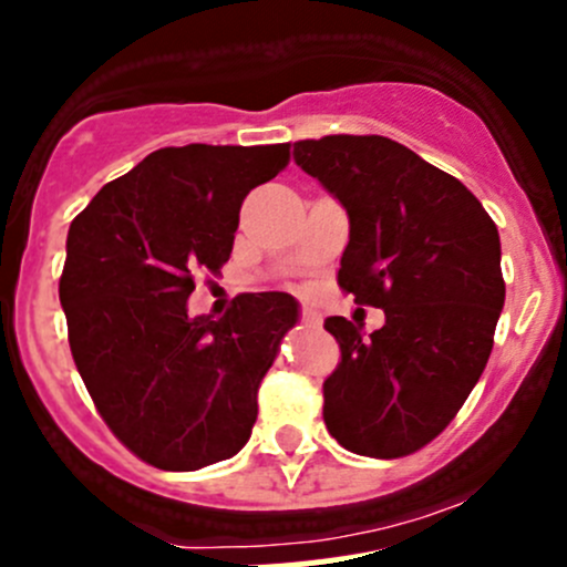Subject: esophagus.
<instances>
[{
  "label": "esophagus",
  "instance_id": "34e87169",
  "mask_svg": "<svg viewBox=\"0 0 567 567\" xmlns=\"http://www.w3.org/2000/svg\"><path fill=\"white\" fill-rule=\"evenodd\" d=\"M301 321H305L307 327H321V316H318L316 310H301Z\"/></svg>",
  "mask_w": 567,
  "mask_h": 567
}]
</instances>
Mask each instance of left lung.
Wrapping results in <instances>:
<instances>
[{"instance_id":"1","label":"left lung","mask_w":567,"mask_h":567,"mask_svg":"<svg viewBox=\"0 0 567 567\" xmlns=\"http://www.w3.org/2000/svg\"><path fill=\"white\" fill-rule=\"evenodd\" d=\"M293 157L349 213L338 285L384 310V327L332 316L340 362L323 379V423L377 460L435 441L493 351L504 307L502 244L482 202L452 174L382 135L296 141Z\"/></svg>"}]
</instances>
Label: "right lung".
<instances>
[{
    "label": "right lung",
    "mask_w": 567,
    "mask_h": 567,
    "mask_svg": "<svg viewBox=\"0 0 567 567\" xmlns=\"http://www.w3.org/2000/svg\"><path fill=\"white\" fill-rule=\"evenodd\" d=\"M288 161L290 144L166 146L71 221L60 274L71 357L110 432L155 468H205L249 441L299 305L279 290L240 293L213 321L185 301L233 255L249 190Z\"/></svg>",
    "instance_id": "1"
}]
</instances>
